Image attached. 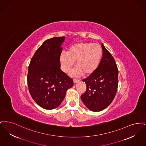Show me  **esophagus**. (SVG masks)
Listing matches in <instances>:
<instances>
[{
	"label": "esophagus",
	"instance_id": "obj_1",
	"mask_svg": "<svg viewBox=\"0 0 146 146\" xmlns=\"http://www.w3.org/2000/svg\"><path fill=\"white\" fill-rule=\"evenodd\" d=\"M80 81L79 80H76V79H74V83H76Z\"/></svg>",
	"mask_w": 146,
	"mask_h": 146
}]
</instances>
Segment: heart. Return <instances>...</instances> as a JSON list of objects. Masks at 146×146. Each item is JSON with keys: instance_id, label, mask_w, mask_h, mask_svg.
<instances>
[{"instance_id": "obj_1", "label": "heart", "mask_w": 146, "mask_h": 146, "mask_svg": "<svg viewBox=\"0 0 146 146\" xmlns=\"http://www.w3.org/2000/svg\"><path fill=\"white\" fill-rule=\"evenodd\" d=\"M102 57V46L98 44L80 42L71 45L66 53L63 52L59 57L62 70L70 72L76 62V67L70 74L74 77L90 76L98 70Z\"/></svg>"}]
</instances>
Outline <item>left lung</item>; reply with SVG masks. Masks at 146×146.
<instances>
[{"label": "left lung", "instance_id": "left-lung-1", "mask_svg": "<svg viewBox=\"0 0 146 146\" xmlns=\"http://www.w3.org/2000/svg\"><path fill=\"white\" fill-rule=\"evenodd\" d=\"M102 57L95 73L83 80L87 86L81 98L89 110L99 112L108 107L116 94L118 70L114 58L102 44Z\"/></svg>", "mask_w": 146, "mask_h": 146}]
</instances>
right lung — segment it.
Here are the masks:
<instances>
[{
	"label": "right lung",
	"instance_id": "1",
	"mask_svg": "<svg viewBox=\"0 0 146 146\" xmlns=\"http://www.w3.org/2000/svg\"><path fill=\"white\" fill-rule=\"evenodd\" d=\"M65 36L48 39L35 52L29 64L28 86L35 102L44 109L58 107L67 90L73 86V80L60 69L61 46Z\"/></svg>",
	"mask_w": 146,
	"mask_h": 146
}]
</instances>
